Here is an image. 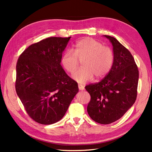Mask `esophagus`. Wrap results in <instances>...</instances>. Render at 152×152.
<instances>
[{
    "label": "esophagus",
    "mask_w": 152,
    "mask_h": 152,
    "mask_svg": "<svg viewBox=\"0 0 152 152\" xmlns=\"http://www.w3.org/2000/svg\"><path fill=\"white\" fill-rule=\"evenodd\" d=\"M78 88L80 90H82H82H84V87L82 85H78Z\"/></svg>",
    "instance_id": "1"
}]
</instances>
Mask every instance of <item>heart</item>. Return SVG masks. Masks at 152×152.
<instances>
[{
    "label": "heart",
    "mask_w": 152,
    "mask_h": 152,
    "mask_svg": "<svg viewBox=\"0 0 152 152\" xmlns=\"http://www.w3.org/2000/svg\"><path fill=\"white\" fill-rule=\"evenodd\" d=\"M82 61V69L74 73L73 78L80 83H86L95 76L102 78L107 74L114 63V53L107 46L90 37L80 40L75 50H66L61 58V64L66 72L73 74Z\"/></svg>",
    "instance_id": "1"
}]
</instances>
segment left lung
I'll return each instance as SVG.
<instances>
[{"instance_id":"8db88e82","label":"left lung","mask_w":152,"mask_h":152,"mask_svg":"<svg viewBox=\"0 0 152 152\" xmlns=\"http://www.w3.org/2000/svg\"><path fill=\"white\" fill-rule=\"evenodd\" d=\"M113 46L114 63L101 82L86 86L91 100L87 110L93 121L110 124L120 119L137 96L138 69L127 48L115 38L104 35Z\"/></svg>"}]
</instances>
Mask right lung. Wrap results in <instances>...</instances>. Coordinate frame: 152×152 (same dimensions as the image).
Masks as SVG:
<instances>
[{
  "instance_id": "obj_1",
  "label": "right lung",
  "mask_w": 152,
  "mask_h": 152,
  "mask_svg": "<svg viewBox=\"0 0 152 152\" xmlns=\"http://www.w3.org/2000/svg\"><path fill=\"white\" fill-rule=\"evenodd\" d=\"M70 37H50L31 44L16 64L15 90L28 115L38 124L59 121L78 92L61 65Z\"/></svg>"
}]
</instances>
